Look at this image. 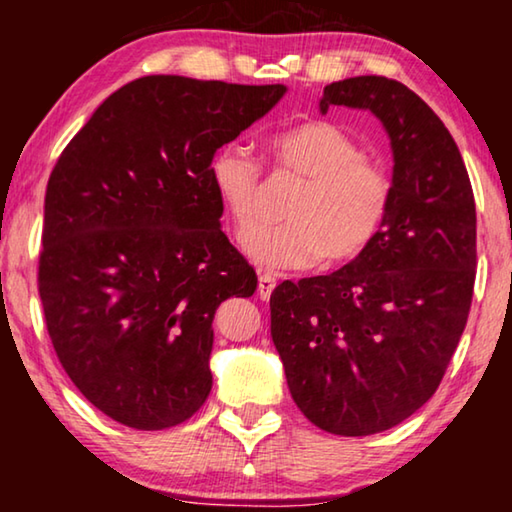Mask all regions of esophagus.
Here are the masks:
<instances>
[{
	"mask_svg": "<svg viewBox=\"0 0 512 512\" xmlns=\"http://www.w3.org/2000/svg\"><path fill=\"white\" fill-rule=\"evenodd\" d=\"M275 286H277V279L272 275L258 277V296H261V300H268L272 296V291H275Z\"/></svg>",
	"mask_w": 512,
	"mask_h": 512,
	"instance_id": "obj_1",
	"label": "esophagus"
}]
</instances>
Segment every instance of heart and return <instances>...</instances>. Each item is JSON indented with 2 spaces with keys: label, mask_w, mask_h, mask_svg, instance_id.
I'll use <instances>...</instances> for the list:
<instances>
[{
  "label": "heart",
  "mask_w": 512,
  "mask_h": 512,
  "mask_svg": "<svg viewBox=\"0 0 512 512\" xmlns=\"http://www.w3.org/2000/svg\"><path fill=\"white\" fill-rule=\"evenodd\" d=\"M272 156L282 170L305 179L286 207V223L256 228L261 165L249 146L223 144L209 163V179L242 235V251L263 270H305L321 258L347 263L377 240L389 216L391 177L363 153L345 128L310 121L277 132Z\"/></svg>",
  "instance_id": "obj_1"
}]
</instances>
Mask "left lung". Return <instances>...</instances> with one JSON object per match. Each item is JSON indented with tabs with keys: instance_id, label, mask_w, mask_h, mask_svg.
<instances>
[{
	"instance_id": "8db88e82",
	"label": "left lung",
	"mask_w": 512,
	"mask_h": 512,
	"mask_svg": "<svg viewBox=\"0 0 512 512\" xmlns=\"http://www.w3.org/2000/svg\"><path fill=\"white\" fill-rule=\"evenodd\" d=\"M370 111L389 137V216L331 275L282 282L270 333L300 412L335 436L401 424L436 394L475 282V200L459 146L422 97L384 76L324 88L319 111Z\"/></svg>"
}]
</instances>
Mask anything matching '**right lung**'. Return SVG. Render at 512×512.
I'll return each instance as SVG.
<instances>
[{
  "mask_svg": "<svg viewBox=\"0 0 512 512\" xmlns=\"http://www.w3.org/2000/svg\"><path fill=\"white\" fill-rule=\"evenodd\" d=\"M284 93L142 76L55 163L39 256L48 335L76 389L116 422L170 429L207 401L216 307L258 284L223 235L209 163Z\"/></svg>",
  "mask_w": 512,
  "mask_h": 512,
  "instance_id": "1",
  "label": "right lung"
}]
</instances>
